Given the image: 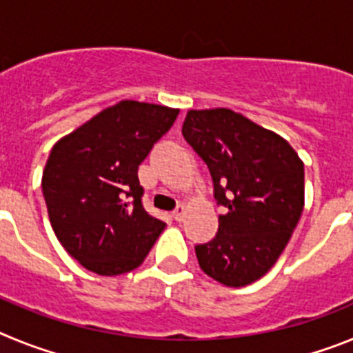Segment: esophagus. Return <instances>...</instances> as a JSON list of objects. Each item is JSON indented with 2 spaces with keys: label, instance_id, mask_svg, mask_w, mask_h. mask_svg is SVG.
<instances>
[{
  "label": "esophagus",
  "instance_id": "34e87169",
  "mask_svg": "<svg viewBox=\"0 0 353 353\" xmlns=\"http://www.w3.org/2000/svg\"><path fill=\"white\" fill-rule=\"evenodd\" d=\"M183 214H185V207H183V205H179V207L171 212V215H173V219L176 221V223H180V221L183 219Z\"/></svg>",
  "mask_w": 353,
  "mask_h": 353
}]
</instances>
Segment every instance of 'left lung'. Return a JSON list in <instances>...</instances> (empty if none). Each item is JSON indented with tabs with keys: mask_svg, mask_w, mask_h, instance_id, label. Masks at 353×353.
Returning <instances> with one entry per match:
<instances>
[{
	"mask_svg": "<svg viewBox=\"0 0 353 353\" xmlns=\"http://www.w3.org/2000/svg\"><path fill=\"white\" fill-rule=\"evenodd\" d=\"M182 134L210 170L217 205L228 208L214 239L194 248L199 267L226 286L251 285L301 219L304 164L281 136L232 109H191Z\"/></svg>",
	"mask_w": 353,
	"mask_h": 353,
	"instance_id": "1",
	"label": "left lung"
}]
</instances>
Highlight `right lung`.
I'll return each mask as SVG.
<instances>
[{"mask_svg": "<svg viewBox=\"0 0 353 353\" xmlns=\"http://www.w3.org/2000/svg\"><path fill=\"white\" fill-rule=\"evenodd\" d=\"M176 117L179 109L121 101L52 146L42 174L49 221L84 269L130 272L166 228L143 207L138 168Z\"/></svg>", "mask_w": 353, "mask_h": 353, "instance_id": "obj_1", "label": "right lung"}]
</instances>
